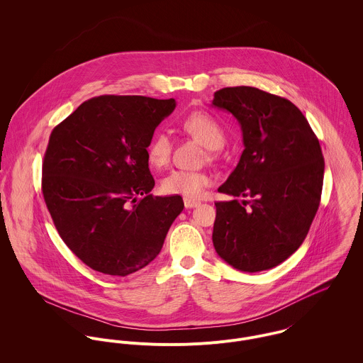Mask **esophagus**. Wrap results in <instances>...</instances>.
<instances>
[{
    "mask_svg": "<svg viewBox=\"0 0 363 363\" xmlns=\"http://www.w3.org/2000/svg\"><path fill=\"white\" fill-rule=\"evenodd\" d=\"M200 206V201L197 200H191V199H184V207L186 208H194Z\"/></svg>",
    "mask_w": 363,
    "mask_h": 363,
    "instance_id": "34e87169",
    "label": "esophagus"
}]
</instances>
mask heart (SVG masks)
<instances>
[{
  "instance_id": "1",
  "label": "heart",
  "mask_w": 363,
  "mask_h": 363,
  "mask_svg": "<svg viewBox=\"0 0 363 363\" xmlns=\"http://www.w3.org/2000/svg\"><path fill=\"white\" fill-rule=\"evenodd\" d=\"M182 127L187 134H190L208 148L211 155L215 152V150L220 148L225 141L220 124L212 116L203 111L189 114L183 120ZM170 140L162 133L155 134L147 145L148 162L155 167L164 166L170 159ZM209 184L211 177L204 172L172 170L162 179L160 189L166 194L184 196L186 199H199Z\"/></svg>"
}]
</instances>
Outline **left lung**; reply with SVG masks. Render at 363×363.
<instances>
[{
  "label": "left lung",
  "instance_id": "left-lung-1",
  "mask_svg": "<svg viewBox=\"0 0 363 363\" xmlns=\"http://www.w3.org/2000/svg\"><path fill=\"white\" fill-rule=\"evenodd\" d=\"M212 104L230 111L245 150L218 189L212 242L233 268L257 272L277 267L303 243L320 206L324 157L306 117L291 101L253 86L223 88ZM236 196L250 200L242 203Z\"/></svg>",
  "mask_w": 363,
  "mask_h": 363
}]
</instances>
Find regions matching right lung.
Here are the masks:
<instances>
[{
	"instance_id": "1",
	"label": "right lung",
	"mask_w": 363,
	"mask_h": 363,
	"mask_svg": "<svg viewBox=\"0 0 363 363\" xmlns=\"http://www.w3.org/2000/svg\"><path fill=\"white\" fill-rule=\"evenodd\" d=\"M174 99L104 95L54 127L42 191L69 250L95 271L125 277L159 255L184 203L154 197L147 145Z\"/></svg>"
}]
</instances>
